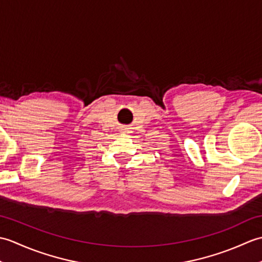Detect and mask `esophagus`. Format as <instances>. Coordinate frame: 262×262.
I'll list each match as a JSON object with an SVG mask.
<instances>
[{
  "label": "esophagus",
  "mask_w": 262,
  "mask_h": 262,
  "mask_svg": "<svg viewBox=\"0 0 262 262\" xmlns=\"http://www.w3.org/2000/svg\"><path fill=\"white\" fill-rule=\"evenodd\" d=\"M127 130V128H125V129H124V132H126Z\"/></svg>",
  "instance_id": "34e87169"
}]
</instances>
